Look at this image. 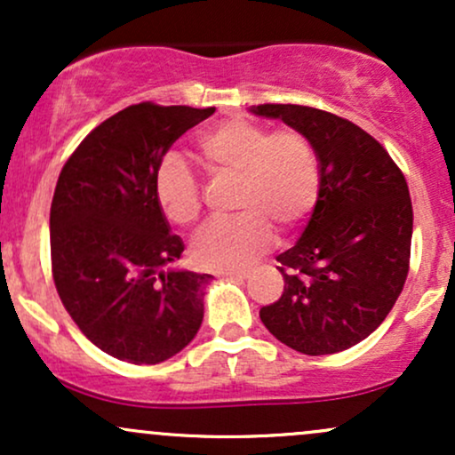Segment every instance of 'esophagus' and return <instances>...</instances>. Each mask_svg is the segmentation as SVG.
<instances>
[{"label":"esophagus","instance_id":"34e87169","mask_svg":"<svg viewBox=\"0 0 455 455\" xmlns=\"http://www.w3.org/2000/svg\"><path fill=\"white\" fill-rule=\"evenodd\" d=\"M222 278H231V280H245L248 278V271L243 269H233V271H222Z\"/></svg>","mask_w":455,"mask_h":455}]
</instances>
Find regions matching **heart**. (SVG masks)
Masks as SVG:
<instances>
[{
  "label": "heart",
  "instance_id": "1",
  "mask_svg": "<svg viewBox=\"0 0 455 455\" xmlns=\"http://www.w3.org/2000/svg\"><path fill=\"white\" fill-rule=\"evenodd\" d=\"M198 156L218 180L237 181L235 210L242 216L203 227L192 242L198 267H245L274 243V228L291 231L316 205L321 171L315 148L297 130L269 132L260 124L233 117L198 139ZM154 196L173 224L188 227L201 213V186L175 156L154 175Z\"/></svg>",
  "mask_w": 455,
  "mask_h": 455
}]
</instances>
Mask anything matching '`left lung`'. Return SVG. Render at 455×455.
Instances as JSON below:
<instances>
[{
	"mask_svg": "<svg viewBox=\"0 0 455 455\" xmlns=\"http://www.w3.org/2000/svg\"><path fill=\"white\" fill-rule=\"evenodd\" d=\"M250 113L304 134L321 171L310 222L278 257L284 293L260 307V321L293 351H347L402 293L412 237L409 186L383 145L348 119L299 104H259Z\"/></svg>",
	"mask_w": 455,
	"mask_h": 455,
	"instance_id": "left-lung-1",
	"label": "left lung"
}]
</instances>
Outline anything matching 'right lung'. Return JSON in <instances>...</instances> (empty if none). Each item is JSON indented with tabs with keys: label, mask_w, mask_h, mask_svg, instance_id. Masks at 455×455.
Listing matches in <instances>:
<instances>
[{
	"label": "right lung",
	"mask_w": 455,
	"mask_h": 455,
	"mask_svg": "<svg viewBox=\"0 0 455 455\" xmlns=\"http://www.w3.org/2000/svg\"><path fill=\"white\" fill-rule=\"evenodd\" d=\"M216 108L132 104L68 158L51 203V260L68 315L98 348L160 363L195 340L213 275L169 269L184 252L154 196L181 134Z\"/></svg>",
	"instance_id": "add662e5"
}]
</instances>
